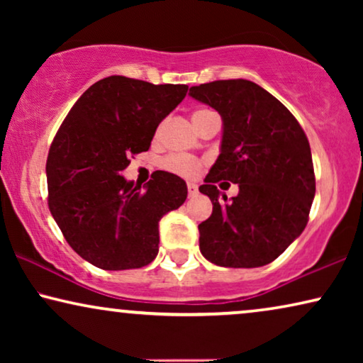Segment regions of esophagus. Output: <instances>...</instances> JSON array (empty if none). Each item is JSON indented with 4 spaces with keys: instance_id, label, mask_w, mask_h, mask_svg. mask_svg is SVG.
<instances>
[{
    "instance_id": "esophagus-1",
    "label": "esophagus",
    "mask_w": 363,
    "mask_h": 363,
    "mask_svg": "<svg viewBox=\"0 0 363 363\" xmlns=\"http://www.w3.org/2000/svg\"><path fill=\"white\" fill-rule=\"evenodd\" d=\"M198 193V186L195 183H188V196H195Z\"/></svg>"
}]
</instances>
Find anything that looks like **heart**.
<instances>
[{
    "label": "heart",
    "mask_w": 363,
    "mask_h": 363,
    "mask_svg": "<svg viewBox=\"0 0 363 363\" xmlns=\"http://www.w3.org/2000/svg\"><path fill=\"white\" fill-rule=\"evenodd\" d=\"M210 111H196L193 113V117L200 116V113H205ZM160 167L165 172H170L173 175L183 177V178H193L196 177L198 173L201 172V162L196 160L193 157H186V155H167L162 158Z\"/></svg>",
    "instance_id": "obj_1"
}]
</instances>
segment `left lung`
<instances>
[{
	"label": "left lung",
	"mask_w": 363,
	"mask_h": 363,
	"mask_svg": "<svg viewBox=\"0 0 363 363\" xmlns=\"http://www.w3.org/2000/svg\"><path fill=\"white\" fill-rule=\"evenodd\" d=\"M190 96L223 121L220 155L200 186L213 203L198 225L201 255L225 267L269 264L307 225L315 195L309 140L274 96L246 79L193 86ZM221 179L240 186L223 206L214 185Z\"/></svg>",
	"instance_id": "obj_1"
}]
</instances>
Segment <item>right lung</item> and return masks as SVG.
Listing matches in <instances>:
<instances>
[{
  "label": "right lung",
  "instance_id": "right-lung-1",
  "mask_svg": "<svg viewBox=\"0 0 363 363\" xmlns=\"http://www.w3.org/2000/svg\"><path fill=\"white\" fill-rule=\"evenodd\" d=\"M185 84L111 76L74 104L49 148V210L82 259L106 271L150 264L158 223L180 208L188 188L158 170L143 186L122 177L132 153L147 152L163 118L186 96Z\"/></svg>",
  "mask_w": 363,
  "mask_h": 363
}]
</instances>
